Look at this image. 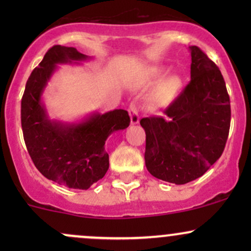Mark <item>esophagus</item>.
Listing matches in <instances>:
<instances>
[{"instance_id":"34e87169","label":"esophagus","mask_w":251,"mask_h":251,"mask_svg":"<svg viewBox=\"0 0 251 251\" xmlns=\"http://www.w3.org/2000/svg\"><path fill=\"white\" fill-rule=\"evenodd\" d=\"M129 117H131V124L132 125H137L138 123H139V114H138V111L137 108H135L134 105H131L129 106Z\"/></svg>"}]
</instances>
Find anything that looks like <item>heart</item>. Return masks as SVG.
<instances>
[{"label": "heart", "mask_w": 251, "mask_h": 251, "mask_svg": "<svg viewBox=\"0 0 251 251\" xmlns=\"http://www.w3.org/2000/svg\"><path fill=\"white\" fill-rule=\"evenodd\" d=\"M165 74V67H160V66L152 67L148 72L146 81L150 83H155L160 81ZM181 88H183V79H181V76L174 74V75L164 77L162 81L159 82V85L155 87L154 91L152 92L151 97L149 99L150 105L154 108H162L164 106L170 105L179 96Z\"/></svg>", "instance_id": "1"}]
</instances>
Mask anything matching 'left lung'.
<instances>
[{
	"mask_svg": "<svg viewBox=\"0 0 251 251\" xmlns=\"http://www.w3.org/2000/svg\"><path fill=\"white\" fill-rule=\"evenodd\" d=\"M191 81L162 117L143 118L146 169L158 179L186 184L223 153L230 128V99L215 62L190 46Z\"/></svg>",
	"mask_w": 251,
	"mask_h": 251,
	"instance_id": "8db88e82",
	"label": "left lung"
}]
</instances>
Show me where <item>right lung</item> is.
<instances>
[{
  "mask_svg": "<svg viewBox=\"0 0 251 251\" xmlns=\"http://www.w3.org/2000/svg\"><path fill=\"white\" fill-rule=\"evenodd\" d=\"M92 59L74 47H51L31 72L21 101L22 131L31 160L47 179L71 189L87 190L101 179L109 166L106 140L129 125L125 109L93 112L77 122L50 117L42 96L59 66Z\"/></svg>",
  "mask_w": 251,
  "mask_h": 251,
  "instance_id": "right-lung-1",
  "label": "right lung"
}]
</instances>
